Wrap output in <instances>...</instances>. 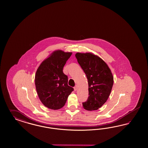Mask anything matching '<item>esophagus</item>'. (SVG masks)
<instances>
[{
	"label": "esophagus",
	"mask_w": 148,
	"mask_h": 148,
	"mask_svg": "<svg viewBox=\"0 0 148 148\" xmlns=\"http://www.w3.org/2000/svg\"><path fill=\"white\" fill-rule=\"evenodd\" d=\"M77 88H78L77 86H75L74 87V90H75V91H76V90H77Z\"/></svg>",
	"instance_id": "1"
}]
</instances>
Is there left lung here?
Segmentation results:
<instances>
[{"label": "left lung", "mask_w": 148, "mask_h": 148, "mask_svg": "<svg viewBox=\"0 0 148 148\" xmlns=\"http://www.w3.org/2000/svg\"><path fill=\"white\" fill-rule=\"evenodd\" d=\"M75 57L87 76L88 98L82 103L88 111L97 110L107 101L113 85V77L108 64L92 53H77Z\"/></svg>", "instance_id": "left-lung-1"}]
</instances>
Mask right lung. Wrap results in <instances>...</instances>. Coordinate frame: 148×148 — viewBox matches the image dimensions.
Segmentation results:
<instances>
[{
    "mask_svg": "<svg viewBox=\"0 0 148 148\" xmlns=\"http://www.w3.org/2000/svg\"><path fill=\"white\" fill-rule=\"evenodd\" d=\"M72 54L56 50L41 63L36 71L35 81L37 94L40 101L48 108H61L74 90L68 85V76L63 72Z\"/></svg>",
    "mask_w": 148,
    "mask_h": 148,
    "instance_id": "1",
    "label": "right lung"
}]
</instances>
